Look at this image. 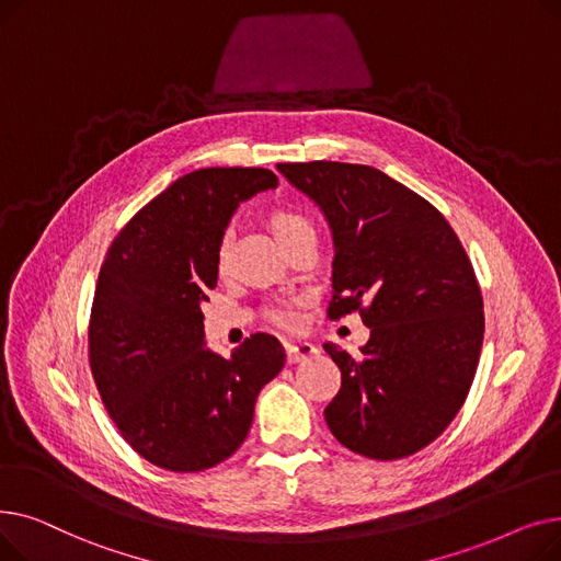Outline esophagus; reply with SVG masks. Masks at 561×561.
<instances>
[{
	"mask_svg": "<svg viewBox=\"0 0 561 561\" xmlns=\"http://www.w3.org/2000/svg\"><path fill=\"white\" fill-rule=\"evenodd\" d=\"M318 347L311 341H288L286 343V359L288 364H300L307 357H313Z\"/></svg>",
	"mask_w": 561,
	"mask_h": 561,
	"instance_id": "obj_1",
	"label": "esophagus"
}]
</instances>
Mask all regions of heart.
Wrapping results in <instances>:
<instances>
[{"label":"heart","instance_id":"heart-1","mask_svg":"<svg viewBox=\"0 0 561 561\" xmlns=\"http://www.w3.org/2000/svg\"><path fill=\"white\" fill-rule=\"evenodd\" d=\"M268 227H271V231H273V236H275L279 245H282L286 239H290L293 233H298V231H302V229H311V225H309L302 216L293 214V211H284V209L271 214ZM218 261H220V265L227 263V248H220ZM273 320L279 322V325H284V328H290V325H296V322H298V313L293 311L290 307H277V309L273 311Z\"/></svg>","mask_w":561,"mask_h":561}]
</instances>
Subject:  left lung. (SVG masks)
I'll return each mask as SVG.
<instances>
[{
	"mask_svg": "<svg viewBox=\"0 0 561 561\" xmlns=\"http://www.w3.org/2000/svg\"><path fill=\"white\" fill-rule=\"evenodd\" d=\"M277 170L330 225V316L359 309L370 330L362 355L325 343L341 368L325 421L357 455H414L453 423L473 385L484 339L473 265L448 220L377 168L311 161Z\"/></svg>",
	"mask_w": 561,
	"mask_h": 561,
	"instance_id": "left-lung-1",
	"label": "left lung"
}]
</instances>
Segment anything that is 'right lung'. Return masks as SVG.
<instances>
[{
    "label": "right lung",
    "instance_id": "right-lung-1",
    "mask_svg": "<svg viewBox=\"0 0 561 561\" xmlns=\"http://www.w3.org/2000/svg\"><path fill=\"white\" fill-rule=\"evenodd\" d=\"M277 184L263 168L188 172L106 252L88 328L91 370L115 427L154 466L195 473L231 457L259 391L284 368L275 336L259 332L225 359L206 347L202 322L231 216Z\"/></svg>",
    "mask_w": 561,
    "mask_h": 561
}]
</instances>
